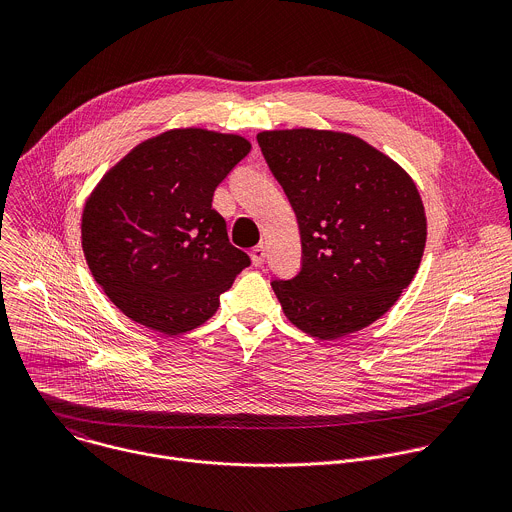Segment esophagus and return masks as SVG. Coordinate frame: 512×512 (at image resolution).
I'll use <instances>...</instances> for the list:
<instances>
[{"mask_svg":"<svg viewBox=\"0 0 512 512\" xmlns=\"http://www.w3.org/2000/svg\"><path fill=\"white\" fill-rule=\"evenodd\" d=\"M265 257H267V253H265V247H263V245H257V247H253V249H251V261H253V265H255V267L263 265Z\"/></svg>","mask_w":512,"mask_h":512,"instance_id":"obj_1","label":"esophagus"}]
</instances>
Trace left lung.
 Returning <instances> with one entry per match:
<instances>
[{"label": "left lung", "instance_id": "obj_1", "mask_svg": "<svg viewBox=\"0 0 512 512\" xmlns=\"http://www.w3.org/2000/svg\"><path fill=\"white\" fill-rule=\"evenodd\" d=\"M257 141L300 227L298 275L271 281L287 320L322 340L367 328L421 263L427 225L413 180L348 133L283 129Z\"/></svg>", "mask_w": 512, "mask_h": 512}]
</instances>
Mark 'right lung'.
Instances as JSON below:
<instances>
[{
  "mask_svg": "<svg viewBox=\"0 0 512 512\" xmlns=\"http://www.w3.org/2000/svg\"><path fill=\"white\" fill-rule=\"evenodd\" d=\"M249 150L241 135L174 129L139 143L99 182L83 210V251L127 318L184 334L251 265L212 208L216 186Z\"/></svg>",
  "mask_w": 512,
  "mask_h": 512,
  "instance_id": "1",
  "label": "right lung"
}]
</instances>
